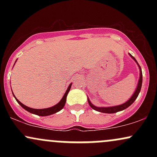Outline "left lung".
I'll use <instances>...</instances> for the list:
<instances>
[{"label":"left lung","mask_w":157,"mask_h":157,"mask_svg":"<svg viewBox=\"0 0 157 157\" xmlns=\"http://www.w3.org/2000/svg\"><path fill=\"white\" fill-rule=\"evenodd\" d=\"M130 56L131 57H132L133 59H134V60L135 62L138 65L139 68H140V79H139V82H138V85H137V87H136V90H135L134 94L131 96V97L130 99H129L128 100L127 102H125V103L122 104V105H116V106H111V107H97V106L94 105L92 103H91V102H90L89 99L88 98V102H89V105L91 106V108L94 110H95V111H99V112H102V113H116V112H118V111H122V110L127 109L128 107H129L131 104L133 103L135 101V100H136V98H137L140 92V90H141V87H142V69H141V67L140 66V65L137 63V61L136 60V59L134 58V57H133L132 55H131V54H129Z\"/></svg>","instance_id":"obj_1"}]
</instances>
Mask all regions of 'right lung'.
<instances>
[{"mask_svg": "<svg viewBox=\"0 0 157 157\" xmlns=\"http://www.w3.org/2000/svg\"><path fill=\"white\" fill-rule=\"evenodd\" d=\"M16 61H17V60H16ZM16 61H15V62H16ZM71 84H72V83H70L69 86L68 87V89L66 90V93H65V94L63 95V98L61 99L60 101L57 104V105L52 106V107L48 108V109H32V108H29V107H27L26 105H23V103H21V102H20L19 100H17V99L15 97L14 94L13 93H12V94H13L14 97H15L16 101L18 102L20 105H21V107L23 108V109H24L25 110H26L27 111H29V112H30L32 113H34V114L38 115V116L45 117V116H48V115H52V114H53V113L58 112V111H60V110H62L63 109L65 104H66V97H67L68 91H69L70 89H71Z\"/></svg>", "mask_w": 157, "mask_h": 157, "instance_id": "1", "label": "right lung"}]
</instances>
